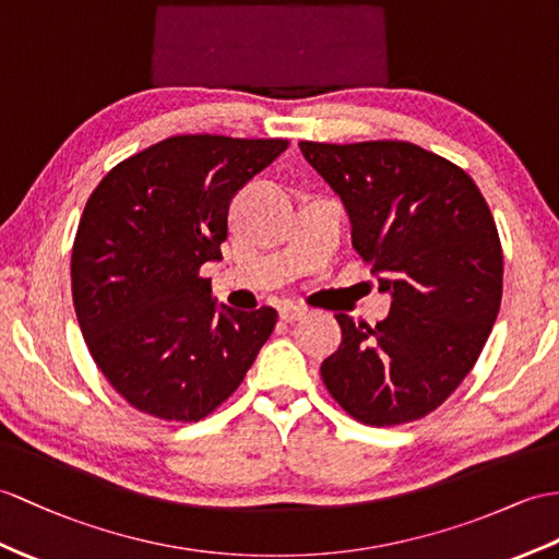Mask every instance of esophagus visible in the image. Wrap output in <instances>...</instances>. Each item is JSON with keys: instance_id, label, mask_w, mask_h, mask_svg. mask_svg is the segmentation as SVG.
Returning <instances> with one entry per match:
<instances>
[{"instance_id": "34e87169", "label": "esophagus", "mask_w": 559, "mask_h": 559, "mask_svg": "<svg viewBox=\"0 0 559 559\" xmlns=\"http://www.w3.org/2000/svg\"><path fill=\"white\" fill-rule=\"evenodd\" d=\"M306 316V308L301 306H282L280 308V320L284 322H296Z\"/></svg>"}]
</instances>
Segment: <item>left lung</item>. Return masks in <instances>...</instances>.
Segmentation results:
<instances>
[{
	"mask_svg": "<svg viewBox=\"0 0 559 559\" xmlns=\"http://www.w3.org/2000/svg\"><path fill=\"white\" fill-rule=\"evenodd\" d=\"M344 201L353 247L391 294L370 326L338 312L342 346L320 367L362 425L429 415L469 374L500 310L502 249L488 203L455 163L411 142H301Z\"/></svg>",
	"mask_w": 559,
	"mask_h": 559,
	"instance_id": "obj_1",
	"label": "left lung"
}]
</instances>
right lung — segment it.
<instances>
[{"label":"right lung","instance_id":"1","mask_svg":"<svg viewBox=\"0 0 559 559\" xmlns=\"http://www.w3.org/2000/svg\"><path fill=\"white\" fill-rule=\"evenodd\" d=\"M287 140L177 134L126 158L87 199L71 258L94 362L138 411L199 421L227 401L277 312L217 306L199 270L223 261L235 194Z\"/></svg>","mask_w":559,"mask_h":559}]
</instances>
